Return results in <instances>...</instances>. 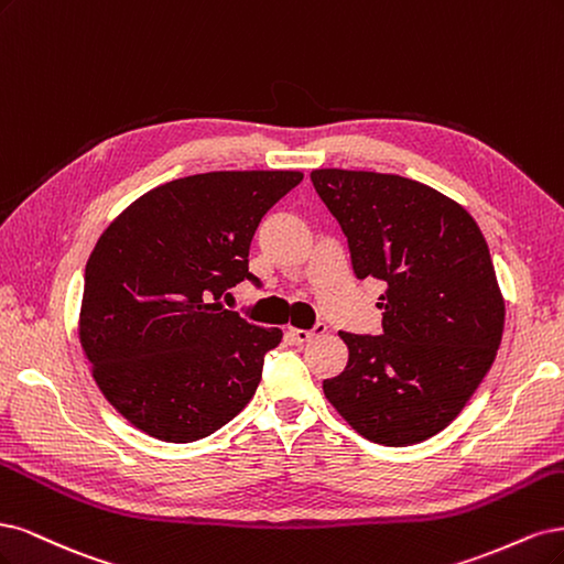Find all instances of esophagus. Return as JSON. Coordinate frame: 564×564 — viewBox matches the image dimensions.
Instances as JSON below:
<instances>
[{"instance_id": "34e87169", "label": "esophagus", "mask_w": 564, "mask_h": 564, "mask_svg": "<svg viewBox=\"0 0 564 564\" xmlns=\"http://www.w3.org/2000/svg\"><path fill=\"white\" fill-rule=\"evenodd\" d=\"M325 333V323H318L314 330H302V328H288V337L293 339L295 344H306L308 339H314L316 335Z\"/></svg>"}]
</instances>
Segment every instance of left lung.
Instances as JSON below:
<instances>
[{"label":"left lung","instance_id":"obj_1","mask_svg":"<svg viewBox=\"0 0 564 564\" xmlns=\"http://www.w3.org/2000/svg\"><path fill=\"white\" fill-rule=\"evenodd\" d=\"M356 279L384 281L381 335L339 333L347 368L323 393L362 438L403 447L443 431L492 368L503 295L470 213L416 180L316 169Z\"/></svg>","mask_w":564,"mask_h":564}]
</instances>
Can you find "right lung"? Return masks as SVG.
I'll list each match as a JSON object with an SVG mask.
<instances>
[{"label":"right lung","mask_w":564,"mask_h":564,"mask_svg":"<svg viewBox=\"0 0 564 564\" xmlns=\"http://www.w3.org/2000/svg\"><path fill=\"white\" fill-rule=\"evenodd\" d=\"M300 171H210L171 180L123 208L90 252L79 341L98 389L142 433L192 443L256 395L281 328L223 306L243 279L264 213Z\"/></svg>","instance_id":"1"}]
</instances>
